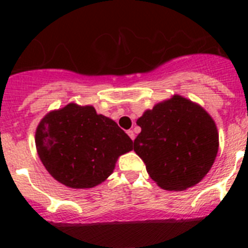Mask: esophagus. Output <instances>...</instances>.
Instances as JSON below:
<instances>
[{
    "mask_svg": "<svg viewBox=\"0 0 248 248\" xmlns=\"http://www.w3.org/2000/svg\"><path fill=\"white\" fill-rule=\"evenodd\" d=\"M126 133H128V135H129V137H130L131 140H134V139H135L134 131H133V130H128V131H126Z\"/></svg>",
    "mask_w": 248,
    "mask_h": 248,
    "instance_id": "obj_1",
    "label": "esophagus"
}]
</instances>
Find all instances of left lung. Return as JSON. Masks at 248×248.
I'll use <instances>...</instances> for the list:
<instances>
[{"label":"left lung","mask_w":248,"mask_h":248,"mask_svg":"<svg viewBox=\"0 0 248 248\" xmlns=\"http://www.w3.org/2000/svg\"><path fill=\"white\" fill-rule=\"evenodd\" d=\"M134 151L164 190L183 191L202 180L218 150L214 119L196 103L174 95L137 120Z\"/></svg>","instance_id":"left-lung-1"}]
</instances>
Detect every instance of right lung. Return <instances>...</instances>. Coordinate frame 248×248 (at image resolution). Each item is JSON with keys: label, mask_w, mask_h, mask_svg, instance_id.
I'll list each match as a JSON object with an SVG mask.
<instances>
[{"label": "right lung", "mask_w": 248, "mask_h": 248, "mask_svg": "<svg viewBox=\"0 0 248 248\" xmlns=\"http://www.w3.org/2000/svg\"><path fill=\"white\" fill-rule=\"evenodd\" d=\"M36 148L57 181L72 189H89L113 172L118 157L133 150V141L92 105L69 103L39 122Z\"/></svg>", "instance_id": "right-lung-1"}]
</instances>
